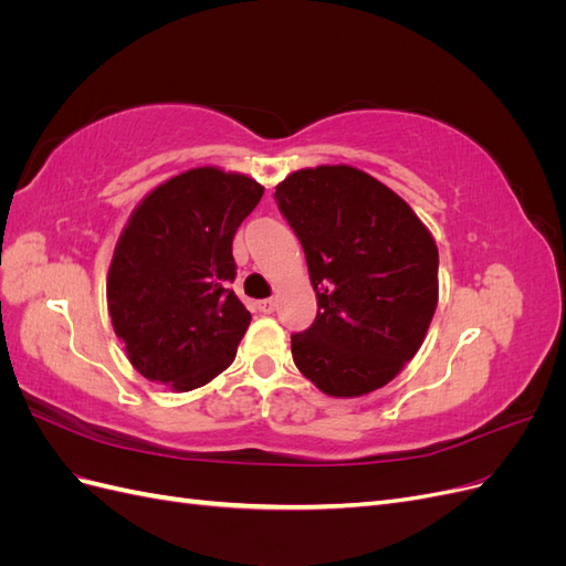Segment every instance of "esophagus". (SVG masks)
<instances>
[{
  "label": "esophagus",
  "mask_w": 566,
  "mask_h": 566,
  "mask_svg": "<svg viewBox=\"0 0 566 566\" xmlns=\"http://www.w3.org/2000/svg\"><path fill=\"white\" fill-rule=\"evenodd\" d=\"M256 310H260L262 314H273V312H276V300H273V297L260 300V302H256Z\"/></svg>",
  "instance_id": "34e87169"
}]
</instances>
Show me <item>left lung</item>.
<instances>
[{"label": "left lung", "instance_id": "8db88e82", "mask_svg": "<svg viewBox=\"0 0 566 566\" xmlns=\"http://www.w3.org/2000/svg\"><path fill=\"white\" fill-rule=\"evenodd\" d=\"M304 248L318 314L293 335L304 378L339 399L397 378L430 328L439 250L408 202L349 165L306 167L273 193Z\"/></svg>", "mask_w": 566, "mask_h": 566}]
</instances>
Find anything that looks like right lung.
<instances>
[{
  "instance_id": "right-lung-1",
  "label": "right lung",
  "mask_w": 566,
  "mask_h": 566,
  "mask_svg": "<svg viewBox=\"0 0 566 566\" xmlns=\"http://www.w3.org/2000/svg\"><path fill=\"white\" fill-rule=\"evenodd\" d=\"M262 193L252 177L196 167L136 205L106 295L113 331L146 380L191 391L231 366L252 318L227 287L235 279L231 245Z\"/></svg>"
}]
</instances>
